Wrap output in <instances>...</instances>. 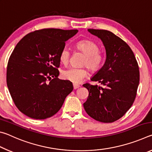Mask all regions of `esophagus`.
<instances>
[{
	"instance_id": "34e87169",
	"label": "esophagus",
	"mask_w": 152,
	"mask_h": 152,
	"mask_svg": "<svg viewBox=\"0 0 152 152\" xmlns=\"http://www.w3.org/2000/svg\"><path fill=\"white\" fill-rule=\"evenodd\" d=\"M73 87H74V89H77L79 88L80 85H78V84H73Z\"/></svg>"
}]
</instances>
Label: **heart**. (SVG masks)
Segmentation results:
<instances>
[{
    "label": "heart",
    "mask_w": 152,
    "mask_h": 152,
    "mask_svg": "<svg viewBox=\"0 0 152 152\" xmlns=\"http://www.w3.org/2000/svg\"><path fill=\"white\" fill-rule=\"evenodd\" d=\"M76 49L84 54V58L82 61V66H86L90 71L94 72L101 68L104 62V56L99 51V46L96 43L89 39H82L76 43ZM70 57V51L68 48H64L59 56L61 64L66 65ZM61 77L74 83H80L88 75V70L85 68H70L61 71Z\"/></svg>",
    "instance_id": "b5f03b06"
}]
</instances>
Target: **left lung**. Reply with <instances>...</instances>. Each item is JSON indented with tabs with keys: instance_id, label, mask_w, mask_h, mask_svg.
<instances>
[{
	"instance_id": "8db88e82",
	"label": "left lung",
	"mask_w": 152,
	"mask_h": 152,
	"mask_svg": "<svg viewBox=\"0 0 152 152\" xmlns=\"http://www.w3.org/2000/svg\"><path fill=\"white\" fill-rule=\"evenodd\" d=\"M102 40L106 50V61L91 78L102 86L83 84L89 92L84 108L90 117L102 123H113L124 115L134 102L140 70L132 49L126 42L107 30L89 29Z\"/></svg>"
}]
</instances>
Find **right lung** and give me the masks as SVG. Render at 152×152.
<instances>
[{
	"label": "right lung",
	"mask_w": 152,
	"mask_h": 152,
	"mask_svg": "<svg viewBox=\"0 0 152 152\" xmlns=\"http://www.w3.org/2000/svg\"><path fill=\"white\" fill-rule=\"evenodd\" d=\"M77 29H43L19 41L9 59L7 84L15 106L27 117L45 119L61 109L73 91L72 83L60 80V53Z\"/></svg>",
	"instance_id": "add662e5"
}]
</instances>
